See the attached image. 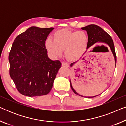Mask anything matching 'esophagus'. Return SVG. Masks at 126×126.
Returning <instances> with one entry per match:
<instances>
[{
  "label": "esophagus",
  "instance_id": "34e87169",
  "mask_svg": "<svg viewBox=\"0 0 126 126\" xmlns=\"http://www.w3.org/2000/svg\"><path fill=\"white\" fill-rule=\"evenodd\" d=\"M62 66H65V67H68L69 64L67 63H65V62H63V63H62Z\"/></svg>",
  "mask_w": 126,
  "mask_h": 126
}]
</instances>
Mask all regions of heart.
Returning <instances> with one entry per match:
<instances>
[{
  "mask_svg": "<svg viewBox=\"0 0 126 126\" xmlns=\"http://www.w3.org/2000/svg\"><path fill=\"white\" fill-rule=\"evenodd\" d=\"M88 37L83 31H70L61 29L55 32L54 39L48 37L45 46L53 57L61 56L63 49L66 58L70 60L80 58L87 50Z\"/></svg>",
  "mask_w": 126,
  "mask_h": 126,
  "instance_id": "1",
  "label": "heart"
}]
</instances>
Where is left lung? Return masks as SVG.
I'll return each mask as SVG.
<instances>
[{
	"label": "left lung",
	"mask_w": 126,
	"mask_h": 126,
	"mask_svg": "<svg viewBox=\"0 0 126 126\" xmlns=\"http://www.w3.org/2000/svg\"><path fill=\"white\" fill-rule=\"evenodd\" d=\"M82 30H86L88 34V45L87 49L88 50L89 47H91L92 45H94V44H101L107 46L108 47L110 48V49L111 50L112 53L113 58H114V61H115V67H116V53H115V46L114 44H113V41L112 39L111 36L109 34L105 32L101 27L98 26L96 25H90L87 26L82 27L81 28ZM101 47L104 48V46L102 45ZM98 47H99L98 46ZM107 48V47H106ZM76 62L72 63L70 64V66L72 67L75 65ZM70 87L72 89V91H73V92L76 94L77 95H79L82 97H88V98H92L96 97L98 95L94 96H83L79 94H78L74 88L72 87L71 81L70 79Z\"/></svg>",
	"instance_id": "obj_1"
}]
</instances>
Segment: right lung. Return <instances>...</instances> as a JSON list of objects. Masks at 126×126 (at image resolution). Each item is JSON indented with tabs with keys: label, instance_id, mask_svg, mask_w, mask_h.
Wrapping results in <instances>:
<instances>
[{
	"label": "right lung",
	"instance_id": "1",
	"mask_svg": "<svg viewBox=\"0 0 126 126\" xmlns=\"http://www.w3.org/2000/svg\"><path fill=\"white\" fill-rule=\"evenodd\" d=\"M54 29L32 26L14 41L8 60L10 75L20 94L45 95L52 88L61 63L49 58L45 42Z\"/></svg>",
	"mask_w": 126,
	"mask_h": 126
}]
</instances>
